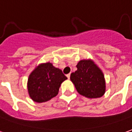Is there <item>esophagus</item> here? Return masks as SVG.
<instances>
[{
    "instance_id": "34e87169",
    "label": "esophagus",
    "mask_w": 132,
    "mask_h": 132,
    "mask_svg": "<svg viewBox=\"0 0 132 132\" xmlns=\"http://www.w3.org/2000/svg\"><path fill=\"white\" fill-rule=\"evenodd\" d=\"M67 78H68V79H70V73H69V74L67 75Z\"/></svg>"
}]
</instances>
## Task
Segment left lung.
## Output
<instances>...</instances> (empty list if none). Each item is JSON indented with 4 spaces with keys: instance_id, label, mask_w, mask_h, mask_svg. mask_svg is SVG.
Listing matches in <instances>:
<instances>
[{
    "instance_id": "8db88e82",
    "label": "left lung",
    "mask_w": 132,
    "mask_h": 132,
    "mask_svg": "<svg viewBox=\"0 0 132 132\" xmlns=\"http://www.w3.org/2000/svg\"><path fill=\"white\" fill-rule=\"evenodd\" d=\"M78 70L70 75V80L80 95L89 98H97L105 93L106 82L101 70L91 60H81Z\"/></svg>"
}]
</instances>
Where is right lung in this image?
Returning a JSON list of instances; mask_svg holds the SVG:
<instances>
[{
	"label": "right lung",
	"mask_w": 132,
	"mask_h": 132,
	"mask_svg": "<svg viewBox=\"0 0 132 132\" xmlns=\"http://www.w3.org/2000/svg\"><path fill=\"white\" fill-rule=\"evenodd\" d=\"M68 78L62 71L50 62L40 64L28 80V91L31 98L37 103L46 102L58 94L61 83Z\"/></svg>",
	"instance_id": "obj_1"
}]
</instances>
